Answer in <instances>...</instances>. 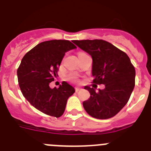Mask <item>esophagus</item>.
<instances>
[{"instance_id": "34e87169", "label": "esophagus", "mask_w": 151, "mask_h": 151, "mask_svg": "<svg viewBox=\"0 0 151 151\" xmlns=\"http://www.w3.org/2000/svg\"><path fill=\"white\" fill-rule=\"evenodd\" d=\"M82 89V88L81 87H75V91H79L80 90Z\"/></svg>"}]
</instances>
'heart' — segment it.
Returning <instances> with one entry per match:
<instances>
[{"instance_id":"obj_1","label":"heart","mask_w":151,"mask_h":151,"mask_svg":"<svg viewBox=\"0 0 151 151\" xmlns=\"http://www.w3.org/2000/svg\"><path fill=\"white\" fill-rule=\"evenodd\" d=\"M69 79L71 80H76V76L74 74H71V75L69 76Z\"/></svg>"}]
</instances>
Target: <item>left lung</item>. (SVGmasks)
<instances>
[{
	"label": "left lung",
	"mask_w": 151,
	"mask_h": 151,
	"mask_svg": "<svg viewBox=\"0 0 151 151\" xmlns=\"http://www.w3.org/2000/svg\"><path fill=\"white\" fill-rule=\"evenodd\" d=\"M73 43L91 56L93 82L105 86L98 91L95 88L84 87L90 93V98L83 102L84 109L98 119L115 116L128 102L135 86L136 71L129 56L101 39L74 40Z\"/></svg>",
	"instance_id": "left-lung-1"
}]
</instances>
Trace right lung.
Here are the masks:
<instances>
[{
    "instance_id": "add662e5",
    "label": "right lung",
    "mask_w": 151,
    "mask_h": 151,
    "mask_svg": "<svg viewBox=\"0 0 151 151\" xmlns=\"http://www.w3.org/2000/svg\"><path fill=\"white\" fill-rule=\"evenodd\" d=\"M76 48L70 41H46L38 44L22 60L17 75L22 94L31 105L46 115L61 116L68 99L75 92L65 81L58 88H51L49 84L57 77L66 52Z\"/></svg>"
}]
</instances>
